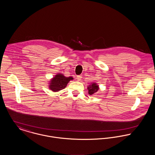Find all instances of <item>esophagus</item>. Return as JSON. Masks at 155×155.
<instances>
[{
  "instance_id": "obj_1",
  "label": "esophagus",
  "mask_w": 155,
  "mask_h": 155,
  "mask_svg": "<svg viewBox=\"0 0 155 155\" xmlns=\"http://www.w3.org/2000/svg\"><path fill=\"white\" fill-rule=\"evenodd\" d=\"M77 80L78 81H81V78H82V75H78L77 77Z\"/></svg>"
}]
</instances>
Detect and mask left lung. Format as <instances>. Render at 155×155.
Masks as SVG:
<instances>
[{
	"mask_svg": "<svg viewBox=\"0 0 155 155\" xmlns=\"http://www.w3.org/2000/svg\"><path fill=\"white\" fill-rule=\"evenodd\" d=\"M88 90L89 94H94L98 90V87L95 83L92 84L91 85H89V87H88Z\"/></svg>",
	"mask_w": 155,
	"mask_h": 155,
	"instance_id": "obj_1",
	"label": "left lung"
}]
</instances>
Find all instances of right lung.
I'll use <instances>...</instances> for the list:
<instances>
[{
  "label": "right lung",
  "mask_w": 155,
  "mask_h": 155,
  "mask_svg": "<svg viewBox=\"0 0 155 155\" xmlns=\"http://www.w3.org/2000/svg\"><path fill=\"white\" fill-rule=\"evenodd\" d=\"M73 80L72 77H65L64 75L58 74L51 80L49 88L54 91H58L65 88L68 82Z\"/></svg>",
  "instance_id": "1"
}]
</instances>
